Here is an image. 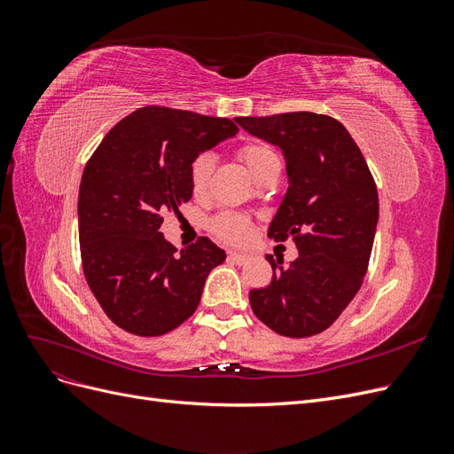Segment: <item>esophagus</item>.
Listing matches in <instances>:
<instances>
[{
  "mask_svg": "<svg viewBox=\"0 0 454 454\" xmlns=\"http://www.w3.org/2000/svg\"><path fill=\"white\" fill-rule=\"evenodd\" d=\"M248 259H250L248 254H240V252H231L229 254V261H232V263H237V265H244Z\"/></svg>",
  "mask_w": 454,
  "mask_h": 454,
  "instance_id": "34e87169",
  "label": "esophagus"
}]
</instances>
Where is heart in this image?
<instances>
[{"instance_id":"1","label":"heart","mask_w":454,"mask_h":454,"mask_svg":"<svg viewBox=\"0 0 454 454\" xmlns=\"http://www.w3.org/2000/svg\"><path fill=\"white\" fill-rule=\"evenodd\" d=\"M239 157L244 160L246 167L250 168L254 177H257L263 172L270 162L278 160L277 151H274L265 142H246L239 147ZM214 172V157L212 153H199L191 159L187 167V182L191 193L195 197H202L206 189L210 185ZM212 235H215L219 240L229 242V244H240L246 242L252 232V222L248 215L239 214V212H222L215 215L210 222Z\"/></svg>"}]
</instances>
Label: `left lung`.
Here are the masks:
<instances>
[{"mask_svg":"<svg viewBox=\"0 0 454 454\" xmlns=\"http://www.w3.org/2000/svg\"><path fill=\"white\" fill-rule=\"evenodd\" d=\"M237 122L284 151L290 187L269 237L292 239L299 250L287 265L265 255L274 274L250 292L252 310L284 337L322 333L364 284L379 219L373 176L352 136L329 115L292 112Z\"/></svg>","mask_w":454,"mask_h":454,"instance_id":"8db88e82","label":"left lung"}]
</instances>
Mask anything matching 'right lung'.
<instances>
[{
    "label": "right lung",
    "mask_w": 454,
    "mask_h": 454,
    "mask_svg": "<svg viewBox=\"0 0 454 454\" xmlns=\"http://www.w3.org/2000/svg\"><path fill=\"white\" fill-rule=\"evenodd\" d=\"M239 127L225 117L145 106L106 134L79 187V248L90 292L125 332L159 337L200 303L225 252L206 237L177 252L159 227L191 199L187 167Z\"/></svg>",
    "instance_id": "right-lung-1"
}]
</instances>
